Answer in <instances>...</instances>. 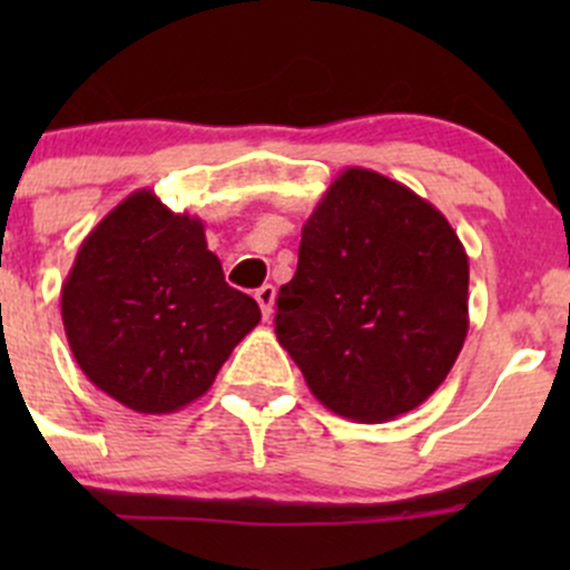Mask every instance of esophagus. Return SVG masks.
<instances>
[{"label":"esophagus","mask_w":570,"mask_h":570,"mask_svg":"<svg viewBox=\"0 0 570 570\" xmlns=\"http://www.w3.org/2000/svg\"><path fill=\"white\" fill-rule=\"evenodd\" d=\"M256 303L262 306V314L264 317H269L273 314V306H275V286L273 284H264L256 289Z\"/></svg>","instance_id":"1"}]
</instances>
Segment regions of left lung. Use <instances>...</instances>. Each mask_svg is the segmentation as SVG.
<instances>
[{
  "mask_svg": "<svg viewBox=\"0 0 570 570\" xmlns=\"http://www.w3.org/2000/svg\"><path fill=\"white\" fill-rule=\"evenodd\" d=\"M275 333L325 407L389 422L450 375L469 333V256L430 200L347 168L303 226Z\"/></svg>",
  "mask_w": 570,
  "mask_h": 570,
  "instance_id": "left-lung-1",
  "label": "left lung"
}]
</instances>
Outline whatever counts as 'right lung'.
I'll list each match as a JSON object with an SVG mask.
<instances>
[{
  "instance_id": "right-lung-1",
  "label": "right lung",
  "mask_w": 570,
  "mask_h": 570,
  "mask_svg": "<svg viewBox=\"0 0 570 570\" xmlns=\"http://www.w3.org/2000/svg\"><path fill=\"white\" fill-rule=\"evenodd\" d=\"M79 370L137 413H174L209 392L258 325V303L226 284L204 223L137 189L82 239L60 295Z\"/></svg>"
}]
</instances>
